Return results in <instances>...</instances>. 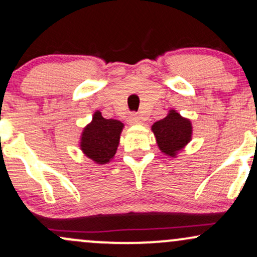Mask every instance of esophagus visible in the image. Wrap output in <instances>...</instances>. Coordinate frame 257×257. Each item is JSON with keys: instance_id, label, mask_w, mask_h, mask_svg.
Here are the masks:
<instances>
[{"instance_id": "obj_1", "label": "esophagus", "mask_w": 257, "mask_h": 257, "mask_svg": "<svg viewBox=\"0 0 257 257\" xmlns=\"http://www.w3.org/2000/svg\"><path fill=\"white\" fill-rule=\"evenodd\" d=\"M128 123L129 124H140L141 117L138 116V114H135V113H132L131 116L128 117Z\"/></svg>"}]
</instances>
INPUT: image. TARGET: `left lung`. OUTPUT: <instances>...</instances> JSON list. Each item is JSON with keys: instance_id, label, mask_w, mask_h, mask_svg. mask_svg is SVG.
I'll use <instances>...</instances> for the list:
<instances>
[{"instance_id": "left-lung-1", "label": "left lung", "mask_w": 257, "mask_h": 257, "mask_svg": "<svg viewBox=\"0 0 257 257\" xmlns=\"http://www.w3.org/2000/svg\"><path fill=\"white\" fill-rule=\"evenodd\" d=\"M152 132L162 152L170 157L182 150L191 141L192 125L190 119L181 117L175 110H170L166 118L152 125Z\"/></svg>"}]
</instances>
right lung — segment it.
<instances>
[{"instance_id":"add662e5","label":"right lung","mask_w":257,"mask_h":257,"mask_svg":"<svg viewBox=\"0 0 257 257\" xmlns=\"http://www.w3.org/2000/svg\"><path fill=\"white\" fill-rule=\"evenodd\" d=\"M123 126L119 120L106 119L101 112L96 111L82 133L81 150L95 163H108L117 151Z\"/></svg>"}]
</instances>
